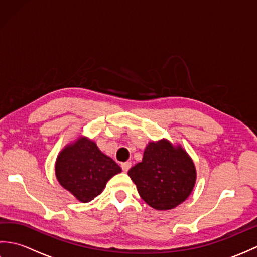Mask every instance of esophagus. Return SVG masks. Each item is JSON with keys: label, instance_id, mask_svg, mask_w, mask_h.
<instances>
[{"label": "esophagus", "instance_id": "34e87169", "mask_svg": "<svg viewBox=\"0 0 257 257\" xmlns=\"http://www.w3.org/2000/svg\"><path fill=\"white\" fill-rule=\"evenodd\" d=\"M130 168H132V162L127 161V162L121 163V169H122L123 172H127Z\"/></svg>", "mask_w": 257, "mask_h": 257}]
</instances>
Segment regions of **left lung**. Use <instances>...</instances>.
<instances>
[{"label":"left lung","mask_w":257,"mask_h":257,"mask_svg":"<svg viewBox=\"0 0 257 257\" xmlns=\"http://www.w3.org/2000/svg\"><path fill=\"white\" fill-rule=\"evenodd\" d=\"M147 204L156 210H170L188 198L195 183V168L182 148L167 140L150 143L143 161L128 171Z\"/></svg>","instance_id":"1"}]
</instances>
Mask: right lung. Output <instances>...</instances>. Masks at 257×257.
Returning <instances> with one entry per match:
<instances>
[{
    "instance_id": "obj_1",
    "label": "right lung",
    "mask_w": 257,
    "mask_h": 257,
    "mask_svg": "<svg viewBox=\"0 0 257 257\" xmlns=\"http://www.w3.org/2000/svg\"><path fill=\"white\" fill-rule=\"evenodd\" d=\"M55 172L58 182L86 203L99 195L108 180L121 172V168L103 155L94 141L83 138L61 152Z\"/></svg>"
}]
</instances>
